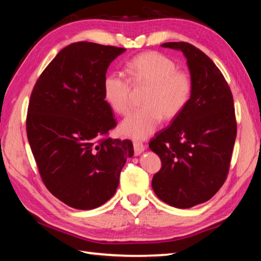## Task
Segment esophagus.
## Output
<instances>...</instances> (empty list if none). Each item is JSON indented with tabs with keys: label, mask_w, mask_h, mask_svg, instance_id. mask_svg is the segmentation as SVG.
Returning a JSON list of instances; mask_svg holds the SVG:
<instances>
[{
	"label": "esophagus",
	"mask_w": 261,
	"mask_h": 261,
	"mask_svg": "<svg viewBox=\"0 0 261 261\" xmlns=\"http://www.w3.org/2000/svg\"><path fill=\"white\" fill-rule=\"evenodd\" d=\"M134 149H135V154L138 156V154H140L143 150H145L146 146L140 141H134Z\"/></svg>",
	"instance_id": "34e87169"
}]
</instances>
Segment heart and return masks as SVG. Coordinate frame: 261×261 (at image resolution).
Masks as SVG:
<instances>
[{
    "instance_id": "heart-1",
    "label": "heart",
    "mask_w": 261,
    "mask_h": 261,
    "mask_svg": "<svg viewBox=\"0 0 261 261\" xmlns=\"http://www.w3.org/2000/svg\"><path fill=\"white\" fill-rule=\"evenodd\" d=\"M130 80L120 71H111L103 80V95L110 108L125 115L131 109V83L149 86L143 97L145 108L132 112L121 123L123 135L145 139L164 119L174 120L190 104L194 91L191 74L178 69L173 59L157 51L137 55L126 64Z\"/></svg>"
}]
</instances>
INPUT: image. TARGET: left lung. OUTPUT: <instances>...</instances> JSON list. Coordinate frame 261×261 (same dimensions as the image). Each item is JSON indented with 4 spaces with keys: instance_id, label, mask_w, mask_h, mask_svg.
I'll list each match as a JSON object with an SVG mask.
<instances>
[{
    "instance_id": "obj_1",
    "label": "left lung",
    "mask_w": 261,
    "mask_h": 261,
    "mask_svg": "<svg viewBox=\"0 0 261 261\" xmlns=\"http://www.w3.org/2000/svg\"><path fill=\"white\" fill-rule=\"evenodd\" d=\"M182 51L194 82L190 104L149 142L162 160L152 177L156 195L188 208L208 201L226 179L237 137L233 96L221 70L188 42H166Z\"/></svg>"
}]
</instances>
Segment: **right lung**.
Segmentation results:
<instances>
[{
  "instance_id": "1",
  "label": "right lung",
  "mask_w": 261,
  "mask_h": 261,
  "mask_svg": "<svg viewBox=\"0 0 261 261\" xmlns=\"http://www.w3.org/2000/svg\"><path fill=\"white\" fill-rule=\"evenodd\" d=\"M124 48L80 41L58 53L33 87L27 136L43 184L77 210L101 206L114 195L130 140L112 139L116 125L104 99L110 63Z\"/></svg>"
}]
</instances>
